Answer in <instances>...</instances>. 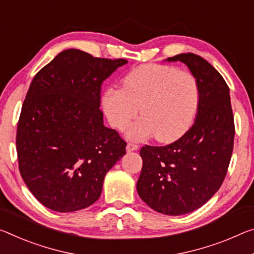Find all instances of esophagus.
Masks as SVG:
<instances>
[{
    "mask_svg": "<svg viewBox=\"0 0 254 254\" xmlns=\"http://www.w3.org/2000/svg\"><path fill=\"white\" fill-rule=\"evenodd\" d=\"M139 149L138 144H134V143H127V151L130 152V151H135Z\"/></svg>",
    "mask_w": 254,
    "mask_h": 254,
    "instance_id": "esophagus-1",
    "label": "esophagus"
}]
</instances>
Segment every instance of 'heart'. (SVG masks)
I'll return each mask as SVG.
<instances>
[{
    "mask_svg": "<svg viewBox=\"0 0 254 254\" xmlns=\"http://www.w3.org/2000/svg\"><path fill=\"white\" fill-rule=\"evenodd\" d=\"M200 106V87L191 73L160 64H144L124 76L122 88H108L102 108L108 123L122 131L138 113L127 136L142 141L156 134L160 142H171L192 127Z\"/></svg>",
    "mask_w": 254,
    "mask_h": 254,
    "instance_id": "obj_1",
    "label": "heart"
}]
</instances>
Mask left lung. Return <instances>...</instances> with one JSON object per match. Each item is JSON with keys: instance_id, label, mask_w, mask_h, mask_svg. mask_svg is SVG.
<instances>
[{"instance_id": "1", "label": "left lung", "mask_w": 254, "mask_h": 254, "mask_svg": "<svg viewBox=\"0 0 254 254\" xmlns=\"http://www.w3.org/2000/svg\"><path fill=\"white\" fill-rule=\"evenodd\" d=\"M189 67L200 87L194 124L168 146L142 147V170L136 183L140 198L164 215L189 214L219 190L234 144L229 88L210 63L193 53L168 58Z\"/></svg>"}]
</instances>
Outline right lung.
<instances>
[{
  "instance_id": "add662e5",
  "label": "right lung",
  "mask_w": 254,
  "mask_h": 254,
  "mask_svg": "<svg viewBox=\"0 0 254 254\" xmlns=\"http://www.w3.org/2000/svg\"><path fill=\"white\" fill-rule=\"evenodd\" d=\"M127 63L70 48L34 76L18 123L19 171L51 210L91 206L106 173L126 155L127 143L104 126L99 106L103 81Z\"/></svg>"
}]
</instances>
